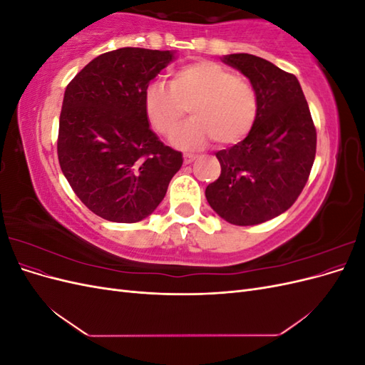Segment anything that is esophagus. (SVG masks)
<instances>
[{"instance_id": "obj_1", "label": "esophagus", "mask_w": 365, "mask_h": 365, "mask_svg": "<svg viewBox=\"0 0 365 365\" xmlns=\"http://www.w3.org/2000/svg\"><path fill=\"white\" fill-rule=\"evenodd\" d=\"M195 160L196 157L192 155V153H184V164H192Z\"/></svg>"}]
</instances>
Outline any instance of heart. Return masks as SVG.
<instances>
[{"instance_id": "b5f03b06", "label": "heart", "mask_w": 365, "mask_h": 365, "mask_svg": "<svg viewBox=\"0 0 365 365\" xmlns=\"http://www.w3.org/2000/svg\"><path fill=\"white\" fill-rule=\"evenodd\" d=\"M189 109L193 118L173 138L176 148L197 149L215 140L236 145L256 125L259 98L242 76L213 61L187 63L173 71L170 86L153 82L145 91V113L150 126L172 137Z\"/></svg>"}]
</instances>
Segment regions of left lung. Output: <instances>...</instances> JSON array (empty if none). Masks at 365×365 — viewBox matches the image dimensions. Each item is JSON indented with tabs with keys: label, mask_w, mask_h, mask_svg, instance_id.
Returning a JSON list of instances; mask_svg holds the SVG:
<instances>
[{
	"label": "left lung",
	"mask_w": 365,
	"mask_h": 365,
	"mask_svg": "<svg viewBox=\"0 0 365 365\" xmlns=\"http://www.w3.org/2000/svg\"><path fill=\"white\" fill-rule=\"evenodd\" d=\"M230 67L248 77L259 98L250 134L216 152L219 178L207 185L215 212L233 225H257L284 213L307 182L317 130L297 77L248 53L227 54Z\"/></svg>",
	"instance_id": "left-lung-1"
}]
</instances>
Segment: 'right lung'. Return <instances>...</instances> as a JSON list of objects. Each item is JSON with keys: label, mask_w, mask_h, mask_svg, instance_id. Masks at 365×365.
I'll return each instance as SVG.
<instances>
[{"label": "right lung", "mask_w": 365, "mask_h": 365, "mask_svg": "<svg viewBox=\"0 0 365 365\" xmlns=\"http://www.w3.org/2000/svg\"><path fill=\"white\" fill-rule=\"evenodd\" d=\"M175 51L125 47L93 59L63 94L58 158L77 197L111 222L155 212L182 153L149 126L145 91Z\"/></svg>", "instance_id": "add662e5"}]
</instances>
